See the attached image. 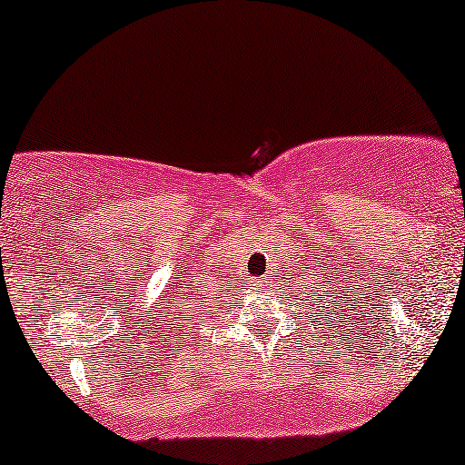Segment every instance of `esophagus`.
<instances>
[{
    "mask_svg": "<svg viewBox=\"0 0 465 465\" xmlns=\"http://www.w3.org/2000/svg\"><path fill=\"white\" fill-rule=\"evenodd\" d=\"M266 283H269V277H258V279H253V285H256V288H264Z\"/></svg>",
    "mask_w": 465,
    "mask_h": 465,
    "instance_id": "obj_1",
    "label": "esophagus"
}]
</instances>
